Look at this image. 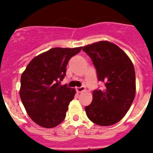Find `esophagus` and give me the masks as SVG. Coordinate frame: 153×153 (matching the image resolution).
Segmentation results:
<instances>
[{
    "label": "esophagus",
    "instance_id": "34e87169",
    "mask_svg": "<svg viewBox=\"0 0 153 153\" xmlns=\"http://www.w3.org/2000/svg\"><path fill=\"white\" fill-rule=\"evenodd\" d=\"M76 90L78 92H84V91H85V87H84V86H80V87H77Z\"/></svg>",
    "mask_w": 153,
    "mask_h": 153
}]
</instances>
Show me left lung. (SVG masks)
I'll return each instance as SVG.
<instances>
[{"instance_id": "1", "label": "left lung", "mask_w": 153, "mask_h": 153, "mask_svg": "<svg viewBox=\"0 0 153 153\" xmlns=\"http://www.w3.org/2000/svg\"><path fill=\"white\" fill-rule=\"evenodd\" d=\"M92 60L102 89L93 91L92 101L85 106L89 119L99 126H111L121 121L135 95V72L126 53L109 41H99L83 48Z\"/></svg>"}]
</instances>
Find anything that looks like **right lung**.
I'll return each mask as SVG.
<instances>
[{
	"label": "right lung",
	"instance_id": "right-lung-1",
	"mask_svg": "<svg viewBox=\"0 0 153 153\" xmlns=\"http://www.w3.org/2000/svg\"><path fill=\"white\" fill-rule=\"evenodd\" d=\"M82 47H55L35 57L21 78L20 97L31 119L39 126L52 128L66 117L75 89L61 85L67 65Z\"/></svg>",
	"mask_w": 153,
	"mask_h": 153
}]
</instances>
